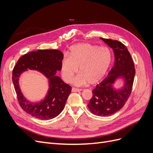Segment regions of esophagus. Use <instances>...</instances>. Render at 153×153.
I'll use <instances>...</instances> for the list:
<instances>
[{"label":"esophagus","instance_id":"1","mask_svg":"<svg viewBox=\"0 0 153 153\" xmlns=\"http://www.w3.org/2000/svg\"><path fill=\"white\" fill-rule=\"evenodd\" d=\"M71 91H72V92H80L82 91V89H77V88H75V87H72Z\"/></svg>","mask_w":153,"mask_h":153}]
</instances>
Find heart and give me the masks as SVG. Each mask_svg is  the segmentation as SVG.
<instances>
[{
    "mask_svg": "<svg viewBox=\"0 0 153 153\" xmlns=\"http://www.w3.org/2000/svg\"><path fill=\"white\" fill-rule=\"evenodd\" d=\"M68 54L61 60V75L64 81L70 82L79 68L80 74L74 80L76 85L98 84L107 73L112 61L108 48L87 43L71 46Z\"/></svg>",
    "mask_w": 153,
    "mask_h": 153,
    "instance_id": "obj_1",
    "label": "heart"
}]
</instances>
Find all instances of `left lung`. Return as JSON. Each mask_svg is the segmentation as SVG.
Instances as JSON below:
<instances>
[{"label":"left lung","instance_id":"left-lung-1","mask_svg":"<svg viewBox=\"0 0 153 153\" xmlns=\"http://www.w3.org/2000/svg\"><path fill=\"white\" fill-rule=\"evenodd\" d=\"M100 39L112 48L115 61L108 76L92 90L87 106L96 115L108 116L121 110L126 102L131 92L135 69L126 46L116 40ZM118 79L122 80L123 85L116 88L114 85Z\"/></svg>","mask_w":153,"mask_h":153}]
</instances>
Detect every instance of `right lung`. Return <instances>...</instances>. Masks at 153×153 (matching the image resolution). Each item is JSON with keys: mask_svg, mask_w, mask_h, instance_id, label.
Wrapping results in <instances>:
<instances>
[{"mask_svg": "<svg viewBox=\"0 0 153 153\" xmlns=\"http://www.w3.org/2000/svg\"><path fill=\"white\" fill-rule=\"evenodd\" d=\"M63 53L57 50H38L21 57L13 71V82L19 103L22 109L32 116L48 120L59 115L65 106L71 91V87L57 75L61 71ZM38 71L48 79L49 90L45 98L37 102H32L23 96L19 80L21 74L27 71Z\"/></svg>", "mask_w": 153, "mask_h": 153, "instance_id": "obj_1", "label": "right lung"}]
</instances>
